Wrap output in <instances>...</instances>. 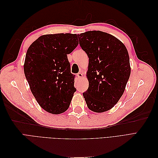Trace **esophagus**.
<instances>
[{
    "mask_svg": "<svg viewBox=\"0 0 158 158\" xmlns=\"http://www.w3.org/2000/svg\"><path fill=\"white\" fill-rule=\"evenodd\" d=\"M76 76H77L78 78L80 79V78H82V77L83 74H82V73H78L77 74H76Z\"/></svg>",
    "mask_w": 158,
    "mask_h": 158,
    "instance_id": "esophagus-1",
    "label": "esophagus"
}]
</instances>
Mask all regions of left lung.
<instances>
[{
  "mask_svg": "<svg viewBox=\"0 0 158 158\" xmlns=\"http://www.w3.org/2000/svg\"><path fill=\"white\" fill-rule=\"evenodd\" d=\"M78 37L89 58V87L83 96L91 111H107L121 98L130 77L128 51L120 40L103 31H89Z\"/></svg>",
  "mask_w": 158,
  "mask_h": 158,
  "instance_id": "8db88e82",
  "label": "left lung"
}]
</instances>
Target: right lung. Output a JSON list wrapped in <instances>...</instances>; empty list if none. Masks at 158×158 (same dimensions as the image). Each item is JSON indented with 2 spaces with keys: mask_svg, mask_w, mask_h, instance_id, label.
<instances>
[{
  "mask_svg": "<svg viewBox=\"0 0 158 158\" xmlns=\"http://www.w3.org/2000/svg\"><path fill=\"white\" fill-rule=\"evenodd\" d=\"M78 45L76 34L56 33L41 35L27 51L26 80L37 103L50 113L66 111L76 91L67 55Z\"/></svg>",
  "mask_w": 158,
  "mask_h": 158,
  "instance_id": "add662e5",
  "label": "right lung"
}]
</instances>
